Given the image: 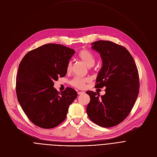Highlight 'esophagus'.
<instances>
[{
    "instance_id": "1",
    "label": "esophagus",
    "mask_w": 157,
    "mask_h": 157,
    "mask_svg": "<svg viewBox=\"0 0 157 157\" xmlns=\"http://www.w3.org/2000/svg\"><path fill=\"white\" fill-rule=\"evenodd\" d=\"M77 93H78V95H81V94H84V92H80V91H78Z\"/></svg>"
}]
</instances>
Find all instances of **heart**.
Returning a JSON list of instances; mask_svg holds the SVG:
<instances>
[{
  "label": "heart",
  "mask_w": 157,
  "mask_h": 157,
  "mask_svg": "<svg viewBox=\"0 0 157 157\" xmlns=\"http://www.w3.org/2000/svg\"><path fill=\"white\" fill-rule=\"evenodd\" d=\"M78 58L83 62L88 67H92L95 64V56L90 52L89 50L83 49L82 50L78 55ZM72 67V62L70 61L67 63V72H70L71 71ZM89 81V78H81V77H75L72 79L70 82L74 87L77 89H83L85 86V83Z\"/></svg>",
  "instance_id": "b5f03b06"
}]
</instances>
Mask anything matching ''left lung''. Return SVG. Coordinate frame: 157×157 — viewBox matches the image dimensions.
<instances>
[{
  "mask_svg": "<svg viewBox=\"0 0 157 157\" xmlns=\"http://www.w3.org/2000/svg\"><path fill=\"white\" fill-rule=\"evenodd\" d=\"M92 44L103 62L95 88L106 89L105 94L101 97L98 92H86L90 97L86 113L95 124L112 127L123 121L134 105L140 89L138 71L125 47L109 40H98Z\"/></svg>",
  "mask_w": 157,
  "mask_h": 157,
  "instance_id": "1",
  "label": "left lung"
}]
</instances>
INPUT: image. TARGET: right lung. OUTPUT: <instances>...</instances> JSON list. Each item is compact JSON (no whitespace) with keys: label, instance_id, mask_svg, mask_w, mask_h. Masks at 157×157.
Wrapping results in <instances>:
<instances>
[{"label":"right lung","instance_id":"1","mask_svg":"<svg viewBox=\"0 0 157 157\" xmlns=\"http://www.w3.org/2000/svg\"><path fill=\"white\" fill-rule=\"evenodd\" d=\"M75 53L65 46L48 44L30 52L21 60L16 76V94L32 123L42 128H54L66 118L68 107L77 97L70 87L59 92L53 86L65 77Z\"/></svg>","mask_w":157,"mask_h":157}]
</instances>
